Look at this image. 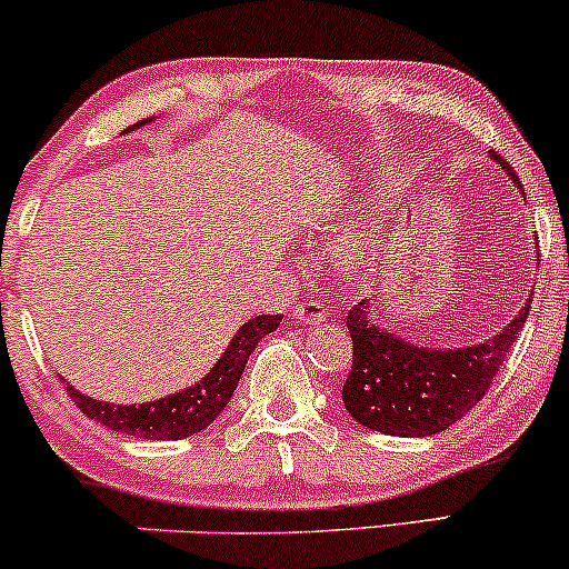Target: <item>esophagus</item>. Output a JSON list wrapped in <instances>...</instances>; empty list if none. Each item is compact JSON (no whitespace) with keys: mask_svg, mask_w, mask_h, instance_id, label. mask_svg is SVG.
<instances>
[{"mask_svg":"<svg viewBox=\"0 0 569 569\" xmlns=\"http://www.w3.org/2000/svg\"><path fill=\"white\" fill-rule=\"evenodd\" d=\"M293 318H297L299 323H307V326H312V323H321V321H326V310L318 302H302V305H297L293 307Z\"/></svg>","mask_w":569,"mask_h":569,"instance_id":"34e87169","label":"esophagus"}]
</instances>
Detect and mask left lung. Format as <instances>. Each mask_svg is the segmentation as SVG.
<instances>
[{"instance_id": "obj_1", "label": "left lung", "mask_w": 569, "mask_h": 569, "mask_svg": "<svg viewBox=\"0 0 569 569\" xmlns=\"http://www.w3.org/2000/svg\"><path fill=\"white\" fill-rule=\"evenodd\" d=\"M489 158L506 168L521 189L519 176L498 152ZM530 302L485 342L466 348H420L377 323L369 299H361L348 312L352 367L342 388L345 409L363 428L385 436L411 439L441 433L485 398L516 335L525 329Z\"/></svg>"}]
</instances>
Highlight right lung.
I'll list each match as a JSON object with an SVG mask.
<instances>
[{
    "mask_svg": "<svg viewBox=\"0 0 569 569\" xmlns=\"http://www.w3.org/2000/svg\"><path fill=\"white\" fill-rule=\"evenodd\" d=\"M143 122H136L133 128L143 126ZM280 321H283L280 316H257L251 321H246L238 329V335L232 337V342L227 345L224 356L213 363V369L200 382H194L192 388L179 390L173 396L158 398V401L126 403V407H120V403L96 401V398L80 393L69 382L67 393L82 415H88L90 420L114 430V433L149 441L187 439V436L206 430L224 411L234 388H238L248 356L257 348L259 339L278 329Z\"/></svg>",
    "mask_w": 569,
    "mask_h": 569,
    "instance_id": "add662e5",
    "label": "right lung"
}]
</instances>
